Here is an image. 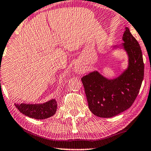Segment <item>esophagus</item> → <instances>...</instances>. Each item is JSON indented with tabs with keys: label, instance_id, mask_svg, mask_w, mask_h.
Returning a JSON list of instances; mask_svg holds the SVG:
<instances>
[{
	"label": "esophagus",
	"instance_id": "esophagus-1",
	"mask_svg": "<svg viewBox=\"0 0 151 151\" xmlns=\"http://www.w3.org/2000/svg\"><path fill=\"white\" fill-rule=\"evenodd\" d=\"M76 71L77 72V73H80V72H81V69H80V68H76Z\"/></svg>",
	"mask_w": 151,
	"mask_h": 151
}]
</instances>
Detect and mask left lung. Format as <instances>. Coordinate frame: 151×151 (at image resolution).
Here are the masks:
<instances>
[{
  "label": "left lung",
  "mask_w": 151,
  "mask_h": 151,
  "mask_svg": "<svg viewBox=\"0 0 151 151\" xmlns=\"http://www.w3.org/2000/svg\"><path fill=\"white\" fill-rule=\"evenodd\" d=\"M122 38L124 49L129 55V67L122 75L109 80L93 71L81 79L88 108L98 117H111L129 109L141 87L144 72L141 47L128 27Z\"/></svg>",
  "instance_id": "8db88e82"
}]
</instances>
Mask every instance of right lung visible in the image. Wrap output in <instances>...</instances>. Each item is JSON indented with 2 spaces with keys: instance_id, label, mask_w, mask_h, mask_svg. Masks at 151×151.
Here are the masks:
<instances>
[{
  "instance_id": "1",
  "label": "right lung",
  "mask_w": 151,
  "mask_h": 151,
  "mask_svg": "<svg viewBox=\"0 0 151 151\" xmlns=\"http://www.w3.org/2000/svg\"><path fill=\"white\" fill-rule=\"evenodd\" d=\"M15 106L22 114L37 119L49 118L53 116L57 110V102L54 99L43 104H15Z\"/></svg>"
}]
</instances>
